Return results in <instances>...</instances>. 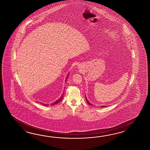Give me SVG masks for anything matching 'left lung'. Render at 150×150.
Returning a JSON list of instances; mask_svg holds the SVG:
<instances>
[{"instance_id":"obj_1","label":"left lung","mask_w":150,"mask_h":150,"mask_svg":"<svg viewBox=\"0 0 150 150\" xmlns=\"http://www.w3.org/2000/svg\"><path fill=\"white\" fill-rule=\"evenodd\" d=\"M85 98H86V97H85ZM86 101H87V103H88V104H89V105H91V103H89V102H88V100H87V99H86ZM106 107V106H105V105H103V106H102V107Z\"/></svg>"}]
</instances>
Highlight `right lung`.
Masks as SVG:
<instances>
[{"label": "right lung", "mask_w": 150, "mask_h": 150, "mask_svg": "<svg viewBox=\"0 0 150 150\" xmlns=\"http://www.w3.org/2000/svg\"><path fill=\"white\" fill-rule=\"evenodd\" d=\"M63 94H62V96H61V98H59V99H58V100H57L56 101H55V102H54V103H52L51 104V105H55V104H57V103H59V102H60V101H62V99H63ZM43 105H45V106H47V105H45V104H43Z\"/></svg>", "instance_id": "right-lung-1"}]
</instances>
